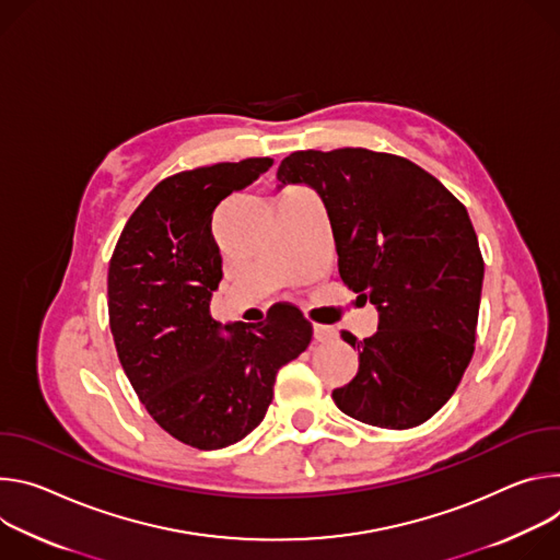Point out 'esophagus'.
<instances>
[{
	"instance_id": "esophagus-1",
	"label": "esophagus",
	"mask_w": 560,
	"mask_h": 560,
	"mask_svg": "<svg viewBox=\"0 0 560 560\" xmlns=\"http://www.w3.org/2000/svg\"><path fill=\"white\" fill-rule=\"evenodd\" d=\"M314 338L316 342H331L336 340V329L327 325H314Z\"/></svg>"
}]
</instances>
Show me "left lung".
<instances>
[{
	"mask_svg": "<svg viewBox=\"0 0 560 560\" xmlns=\"http://www.w3.org/2000/svg\"><path fill=\"white\" fill-rule=\"evenodd\" d=\"M278 179L318 191L342 284L378 306L374 336L340 334L360 364L334 402L364 424H422L474 355L485 262L465 205L407 158L369 149L295 151Z\"/></svg>",
	"mask_w": 560,
	"mask_h": 560,
	"instance_id": "obj_1",
	"label": "left lung"
}]
</instances>
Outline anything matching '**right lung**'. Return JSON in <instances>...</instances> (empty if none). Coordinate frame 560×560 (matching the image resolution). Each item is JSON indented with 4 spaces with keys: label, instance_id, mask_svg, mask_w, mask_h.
Instances as JSON below:
<instances>
[{
    "label": "right lung",
    "instance_id": "1",
    "mask_svg": "<svg viewBox=\"0 0 560 560\" xmlns=\"http://www.w3.org/2000/svg\"><path fill=\"white\" fill-rule=\"evenodd\" d=\"M271 164L248 158L164 177L124 224L108 262L117 358L151 418L196 450L252 433L273 400L278 369L312 342L314 327L295 306L265 325H226L229 338L209 312L222 280L213 211Z\"/></svg>",
    "mask_w": 560,
    "mask_h": 560
}]
</instances>
